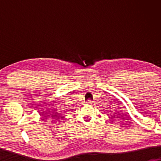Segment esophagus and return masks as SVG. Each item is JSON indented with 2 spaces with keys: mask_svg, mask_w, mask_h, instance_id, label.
Masks as SVG:
<instances>
[{
  "mask_svg": "<svg viewBox=\"0 0 161 161\" xmlns=\"http://www.w3.org/2000/svg\"><path fill=\"white\" fill-rule=\"evenodd\" d=\"M92 103H93V101H92V100H89V101H87V104H89V105H92Z\"/></svg>",
  "mask_w": 161,
  "mask_h": 161,
  "instance_id": "1",
  "label": "esophagus"
}]
</instances>
